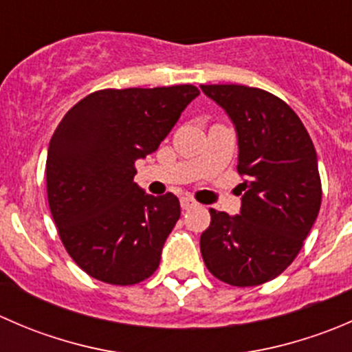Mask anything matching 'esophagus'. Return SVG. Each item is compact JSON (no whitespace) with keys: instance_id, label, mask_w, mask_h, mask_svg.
I'll return each instance as SVG.
<instances>
[{"instance_id":"1","label":"esophagus","mask_w":352,"mask_h":352,"mask_svg":"<svg viewBox=\"0 0 352 352\" xmlns=\"http://www.w3.org/2000/svg\"><path fill=\"white\" fill-rule=\"evenodd\" d=\"M180 206H182V209H189L192 208V206H196V201L190 196H184L180 197Z\"/></svg>"}]
</instances>
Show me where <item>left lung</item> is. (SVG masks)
<instances>
[{"label": "left lung", "instance_id": "obj_1", "mask_svg": "<svg viewBox=\"0 0 352 352\" xmlns=\"http://www.w3.org/2000/svg\"><path fill=\"white\" fill-rule=\"evenodd\" d=\"M233 120L239 136L242 209H209L201 235L208 271L232 286H258L296 258L322 204L317 151L294 110L245 85H201Z\"/></svg>", "mask_w": 352, "mask_h": 352}]
</instances>
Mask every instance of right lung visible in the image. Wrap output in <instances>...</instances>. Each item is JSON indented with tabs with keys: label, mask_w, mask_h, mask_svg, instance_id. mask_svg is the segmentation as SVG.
I'll use <instances>...</instances> for the list:
<instances>
[{
	"label": "right lung",
	"mask_w": 352,
	"mask_h": 352,
	"mask_svg": "<svg viewBox=\"0 0 352 352\" xmlns=\"http://www.w3.org/2000/svg\"><path fill=\"white\" fill-rule=\"evenodd\" d=\"M197 95L194 85L105 88L56 127L45 163L49 208L66 252L91 278L129 286L158 269L180 202L140 189L134 163L153 153Z\"/></svg>",
	"instance_id": "right-lung-1"
}]
</instances>
